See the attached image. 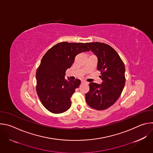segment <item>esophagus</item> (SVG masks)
<instances>
[{
	"mask_svg": "<svg viewBox=\"0 0 153 153\" xmlns=\"http://www.w3.org/2000/svg\"><path fill=\"white\" fill-rule=\"evenodd\" d=\"M81 83H88V82L85 81V80H82V81H81Z\"/></svg>",
	"mask_w": 153,
	"mask_h": 153,
	"instance_id": "obj_1",
	"label": "esophagus"
}]
</instances>
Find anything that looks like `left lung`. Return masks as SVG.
Wrapping results in <instances>:
<instances>
[{
    "mask_svg": "<svg viewBox=\"0 0 153 153\" xmlns=\"http://www.w3.org/2000/svg\"><path fill=\"white\" fill-rule=\"evenodd\" d=\"M98 59L97 69L101 73V85L90 83L86 102L97 110H104L119 99L125 83V65L117 53L110 45L100 42L86 43Z\"/></svg>",
    "mask_w": 153,
    "mask_h": 153,
    "instance_id": "left-lung-1",
    "label": "left lung"
}]
</instances>
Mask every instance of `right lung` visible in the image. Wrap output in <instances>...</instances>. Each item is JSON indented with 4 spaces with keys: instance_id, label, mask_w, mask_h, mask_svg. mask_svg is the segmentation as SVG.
<instances>
[{
    "instance_id": "add662e5",
    "label": "right lung",
    "mask_w": 153,
    "mask_h": 153,
    "mask_svg": "<svg viewBox=\"0 0 153 153\" xmlns=\"http://www.w3.org/2000/svg\"><path fill=\"white\" fill-rule=\"evenodd\" d=\"M86 43L60 42L42 57L36 71V91L42 105L51 113H62L70 108V98L80 80H67L65 71L78 54L90 51Z\"/></svg>"
}]
</instances>
